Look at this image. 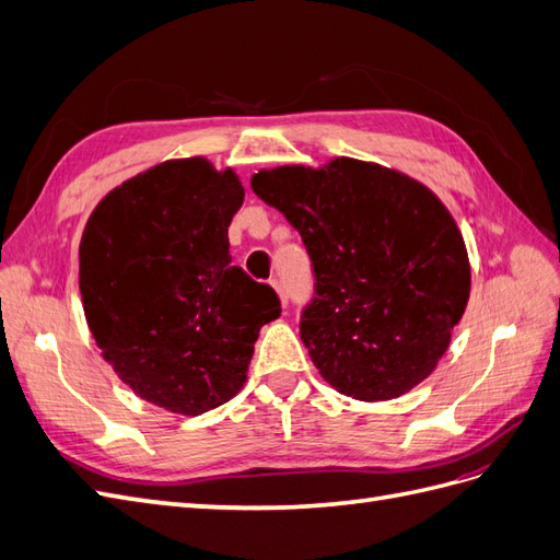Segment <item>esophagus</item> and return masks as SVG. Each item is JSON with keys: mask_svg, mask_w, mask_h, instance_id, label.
Segmentation results:
<instances>
[{"mask_svg": "<svg viewBox=\"0 0 560 560\" xmlns=\"http://www.w3.org/2000/svg\"><path fill=\"white\" fill-rule=\"evenodd\" d=\"M270 284H273V290L278 292V296H280V301H282V306H287V290H284V284H282V280H270Z\"/></svg>", "mask_w": 560, "mask_h": 560, "instance_id": "34e87169", "label": "esophagus"}]
</instances>
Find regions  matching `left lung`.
<instances>
[{
  "label": "left lung",
  "instance_id": "left-lung-1",
  "mask_svg": "<svg viewBox=\"0 0 560 560\" xmlns=\"http://www.w3.org/2000/svg\"><path fill=\"white\" fill-rule=\"evenodd\" d=\"M308 249L315 296L301 338L319 376L362 401L395 399L444 358L469 301V259L428 186L378 163L334 159L252 177Z\"/></svg>",
  "mask_w": 560,
  "mask_h": 560
}]
</instances>
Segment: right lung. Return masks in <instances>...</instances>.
<instances>
[{
    "mask_svg": "<svg viewBox=\"0 0 560 560\" xmlns=\"http://www.w3.org/2000/svg\"><path fill=\"white\" fill-rule=\"evenodd\" d=\"M245 189L231 167L177 159L116 186L79 245L83 313L135 395L200 416L238 395L280 299L231 266L229 224Z\"/></svg>",
    "mask_w": 560,
    "mask_h": 560,
    "instance_id": "right-lung-1",
    "label": "right lung"
}]
</instances>
